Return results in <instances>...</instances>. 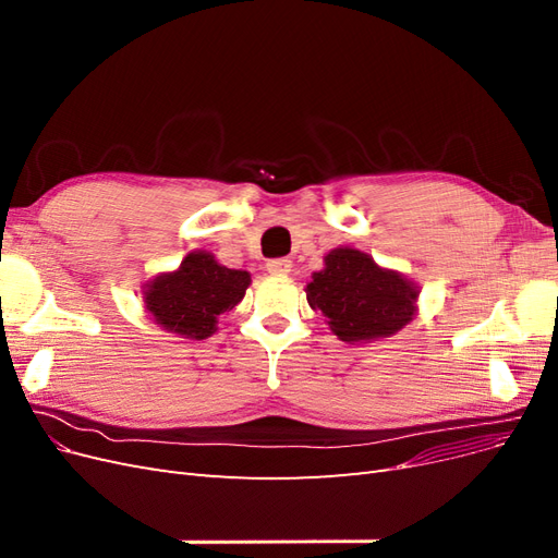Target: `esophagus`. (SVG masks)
<instances>
[{
	"mask_svg": "<svg viewBox=\"0 0 558 558\" xmlns=\"http://www.w3.org/2000/svg\"><path fill=\"white\" fill-rule=\"evenodd\" d=\"M291 267H293V263L289 260V258H272V260H267V272L269 275H289L291 272Z\"/></svg>",
	"mask_w": 558,
	"mask_h": 558,
	"instance_id": "obj_1",
	"label": "esophagus"
}]
</instances>
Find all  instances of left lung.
<instances>
[{"label":"left lung","mask_w":558,"mask_h":558,"mask_svg":"<svg viewBox=\"0 0 558 558\" xmlns=\"http://www.w3.org/2000/svg\"><path fill=\"white\" fill-rule=\"evenodd\" d=\"M416 298L412 281L349 246L330 251L326 267L307 283L312 310L324 312L330 330L344 342H369L398 332L412 320Z\"/></svg>","instance_id":"obj_1"}]
</instances>
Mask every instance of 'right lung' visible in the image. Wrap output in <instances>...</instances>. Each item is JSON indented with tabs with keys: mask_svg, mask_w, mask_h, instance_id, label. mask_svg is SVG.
Listing matches in <instances>:
<instances>
[{
	"mask_svg": "<svg viewBox=\"0 0 558 558\" xmlns=\"http://www.w3.org/2000/svg\"><path fill=\"white\" fill-rule=\"evenodd\" d=\"M248 283V272L218 265L207 251H195L177 272L148 283L144 305L165 330L205 340L214 335L216 318L244 298Z\"/></svg>",
	"mask_w": 558,
	"mask_h": 558,
	"instance_id": "1",
	"label": "right lung"
}]
</instances>
